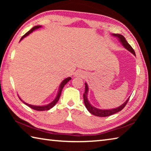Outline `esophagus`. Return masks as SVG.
I'll return each instance as SVG.
<instances>
[{"label": "esophagus", "mask_w": 151, "mask_h": 151, "mask_svg": "<svg viewBox=\"0 0 151 151\" xmlns=\"http://www.w3.org/2000/svg\"><path fill=\"white\" fill-rule=\"evenodd\" d=\"M77 75H81V76H83L84 75V73L83 72H81V71H78L77 72Z\"/></svg>", "instance_id": "34e87169"}]
</instances>
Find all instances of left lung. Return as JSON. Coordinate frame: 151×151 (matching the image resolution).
<instances>
[{"instance_id":"1","label":"left lung","mask_w":151,"mask_h":151,"mask_svg":"<svg viewBox=\"0 0 151 151\" xmlns=\"http://www.w3.org/2000/svg\"><path fill=\"white\" fill-rule=\"evenodd\" d=\"M112 35L114 36V37H117L119 39L120 41L121 42L122 45L124 46L125 48L130 51L131 53H132L134 55H135V52L133 48H132V47L130 45L128 42L125 39V38L123 37V36L119 34H112ZM88 91V88L87 86V84L85 83V93L83 94V99H84V103L85 104L86 108L87 109L88 111L91 112V114H93V115H95L97 116H100V117H104V116H108L110 115H112V114H115L116 112H118L119 111H121L122 109H124V107L126 106V104H127L128 101L129 100V98L127 99V100L124 102V103L122 104L121 106H119L118 108L116 109H111V110H103V109H96L95 107H94L91 105L88 101L87 99V93Z\"/></svg>"}]
</instances>
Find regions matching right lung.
<instances>
[{
  "mask_svg": "<svg viewBox=\"0 0 151 151\" xmlns=\"http://www.w3.org/2000/svg\"><path fill=\"white\" fill-rule=\"evenodd\" d=\"M40 27H41V26H35V27H34L33 28H32V29H30V30H29V31H28V32L26 33V34L22 36V38H21V39H20V40H21L22 39H24V37H26L27 36H28L29 34H30V33H31V32L33 31V30H36V29H39V28H40ZM70 79H71L70 77H68V78H65V80H64V81L62 82V83H61L60 85V86H59V90H58V94H57V97H56L55 100L53 101L52 102V103H50V104H47V105H45V106H35V105H31V104H27V103H24V102L22 101L20 98H19V99H20V100H21L22 102H23V103H24V104H26L27 106H29V107H30V108L32 109L36 110V111H48V110H49V109H50L51 108H52V107L55 105L56 103H57L58 101L59 100L60 96V94H61V92H62V90H63V87H64V86H65V85H66V84L70 80Z\"/></svg>",
  "mask_w": 151,
  "mask_h": 151,
  "instance_id": "1",
  "label": "right lung"
}]
</instances>
